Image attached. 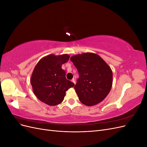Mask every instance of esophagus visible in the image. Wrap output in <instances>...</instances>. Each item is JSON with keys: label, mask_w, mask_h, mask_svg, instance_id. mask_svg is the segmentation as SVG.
Segmentation results:
<instances>
[{"label": "esophagus", "mask_w": 147, "mask_h": 147, "mask_svg": "<svg viewBox=\"0 0 147 147\" xmlns=\"http://www.w3.org/2000/svg\"><path fill=\"white\" fill-rule=\"evenodd\" d=\"M72 82L75 84V79H74V78H73V79L72 80Z\"/></svg>", "instance_id": "1"}]
</instances>
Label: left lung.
I'll return each mask as SVG.
<instances>
[{
	"label": "left lung",
	"instance_id": "left-lung-1",
	"mask_svg": "<svg viewBox=\"0 0 147 147\" xmlns=\"http://www.w3.org/2000/svg\"><path fill=\"white\" fill-rule=\"evenodd\" d=\"M79 74L74 87L82 104L92 106L107 96L112 86L113 73L110 67L98 55L84 53L70 57Z\"/></svg>",
	"mask_w": 147,
	"mask_h": 147
}]
</instances>
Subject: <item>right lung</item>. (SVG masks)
<instances>
[{
	"label": "right lung",
	"mask_w": 147,
	"mask_h": 147,
	"mask_svg": "<svg viewBox=\"0 0 147 147\" xmlns=\"http://www.w3.org/2000/svg\"><path fill=\"white\" fill-rule=\"evenodd\" d=\"M67 54L49 55L40 60L30 78L34 94L43 103L51 106L61 104L65 92L75 84L66 79L62 65L69 59Z\"/></svg>",
	"instance_id": "1"
}]
</instances>
